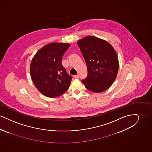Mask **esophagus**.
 <instances>
[{"label":"esophagus","mask_w":152,"mask_h":152,"mask_svg":"<svg viewBox=\"0 0 152 152\" xmlns=\"http://www.w3.org/2000/svg\"><path fill=\"white\" fill-rule=\"evenodd\" d=\"M73 77H74V78H75V79H79V76L78 75H74V76H73Z\"/></svg>","instance_id":"obj_1"}]
</instances>
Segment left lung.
<instances>
[{
	"label": "left lung",
	"instance_id": "obj_1",
	"mask_svg": "<svg viewBox=\"0 0 152 152\" xmlns=\"http://www.w3.org/2000/svg\"><path fill=\"white\" fill-rule=\"evenodd\" d=\"M87 64L88 75L81 82L96 93L106 91L116 79L119 64L116 51L107 42L88 36L77 42Z\"/></svg>",
	"mask_w": 152,
	"mask_h": 152
}]
</instances>
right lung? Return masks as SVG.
<instances>
[{
    "mask_svg": "<svg viewBox=\"0 0 152 152\" xmlns=\"http://www.w3.org/2000/svg\"><path fill=\"white\" fill-rule=\"evenodd\" d=\"M70 44L52 43L37 52L30 65L32 80L37 89L48 97H56L69 88L72 76L66 72L61 59Z\"/></svg>",
    "mask_w": 152,
    "mask_h": 152,
    "instance_id": "add662e5",
    "label": "right lung"
}]
</instances>
